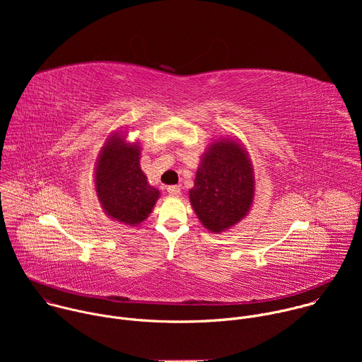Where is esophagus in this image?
Instances as JSON below:
<instances>
[{
  "label": "esophagus",
  "mask_w": 362,
  "mask_h": 362,
  "mask_svg": "<svg viewBox=\"0 0 362 362\" xmlns=\"http://www.w3.org/2000/svg\"><path fill=\"white\" fill-rule=\"evenodd\" d=\"M168 192H169V194H172V196H179V194H180V186L172 185V186L168 187Z\"/></svg>",
  "instance_id": "34e87169"
}]
</instances>
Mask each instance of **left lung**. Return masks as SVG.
<instances>
[{"label":"left lung","mask_w":362,"mask_h":362,"mask_svg":"<svg viewBox=\"0 0 362 362\" xmlns=\"http://www.w3.org/2000/svg\"><path fill=\"white\" fill-rule=\"evenodd\" d=\"M190 203L206 229L222 232L239 222L253 200V172L236 141H218L204 153L189 192Z\"/></svg>","instance_id":"obj_1"}]
</instances>
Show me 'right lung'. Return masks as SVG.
<instances>
[{
  "label": "right lung",
  "mask_w": 362,
  "mask_h": 362,
  "mask_svg": "<svg viewBox=\"0 0 362 362\" xmlns=\"http://www.w3.org/2000/svg\"><path fill=\"white\" fill-rule=\"evenodd\" d=\"M140 147L113 136L103 147L95 169V189L103 208L126 225L143 222L159 199L140 169Z\"/></svg>",
  "instance_id": "right-lung-1"
}]
</instances>
